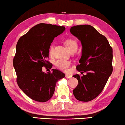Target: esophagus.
<instances>
[{
  "label": "esophagus",
  "mask_w": 125,
  "mask_h": 125,
  "mask_svg": "<svg viewBox=\"0 0 125 125\" xmlns=\"http://www.w3.org/2000/svg\"><path fill=\"white\" fill-rule=\"evenodd\" d=\"M66 78L67 79H70L72 78V75L70 74H66Z\"/></svg>",
  "instance_id": "1"
}]
</instances>
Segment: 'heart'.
<instances>
[{"instance_id":"heart-1","label":"heart","mask_w":125,"mask_h":125,"mask_svg":"<svg viewBox=\"0 0 125 125\" xmlns=\"http://www.w3.org/2000/svg\"><path fill=\"white\" fill-rule=\"evenodd\" d=\"M65 45L68 49V50L70 52H75L78 48V42L75 40L71 39V38H68L64 41V42ZM54 52V46L53 45H51L49 47V53L50 55H52ZM55 64L57 68L59 69L65 71L67 70L68 68L71 65V62L70 61H65V60H58L55 62Z\"/></svg>"}]
</instances>
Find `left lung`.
Here are the masks:
<instances>
[{"instance_id": "8db88e82", "label": "left lung", "mask_w": 125, "mask_h": 125, "mask_svg": "<svg viewBox=\"0 0 125 125\" xmlns=\"http://www.w3.org/2000/svg\"><path fill=\"white\" fill-rule=\"evenodd\" d=\"M70 32L82 44L76 69L81 74L86 73L73 76L78 80L73 94L79 101H90L101 94L113 72V49L106 38L89 25L74 26Z\"/></svg>"}]
</instances>
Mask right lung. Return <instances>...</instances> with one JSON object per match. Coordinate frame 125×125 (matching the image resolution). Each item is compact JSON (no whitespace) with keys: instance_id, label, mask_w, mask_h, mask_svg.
Returning <instances> with one entry per match:
<instances>
[{"instance_id":"1","label":"right lung","mask_w":125,"mask_h":125,"mask_svg":"<svg viewBox=\"0 0 125 125\" xmlns=\"http://www.w3.org/2000/svg\"><path fill=\"white\" fill-rule=\"evenodd\" d=\"M64 27L38 24L21 37L16 48L13 64L19 87L28 97L44 103L50 100L55 91L56 83L65 77L57 69L52 73L42 72V67L51 68L47 61L49 49L54 38L62 33Z\"/></svg>"}]
</instances>
